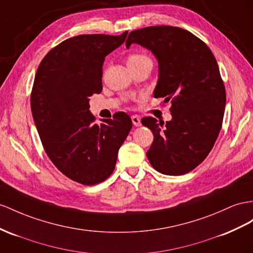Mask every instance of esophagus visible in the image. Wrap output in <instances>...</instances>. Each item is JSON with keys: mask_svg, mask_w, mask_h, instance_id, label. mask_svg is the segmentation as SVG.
Here are the masks:
<instances>
[{"mask_svg": "<svg viewBox=\"0 0 253 253\" xmlns=\"http://www.w3.org/2000/svg\"><path fill=\"white\" fill-rule=\"evenodd\" d=\"M131 121H132V124H133L135 127H139V126H141V119L139 118L138 115H133V116H131Z\"/></svg>", "mask_w": 253, "mask_h": 253, "instance_id": "esophagus-1", "label": "esophagus"}]
</instances>
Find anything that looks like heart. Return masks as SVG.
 Listing matches in <instances>:
<instances>
[{
    "label": "heart",
    "instance_id": "obj_1",
    "mask_svg": "<svg viewBox=\"0 0 253 253\" xmlns=\"http://www.w3.org/2000/svg\"><path fill=\"white\" fill-rule=\"evenodd\" d=\"M145 59H148V57L146 55H143V54H130L127 57V64L138 62V61H141V60H145Z\"/></svg>",
    "mask_w": 253,
    "mask_h": 253
}]
</instances>
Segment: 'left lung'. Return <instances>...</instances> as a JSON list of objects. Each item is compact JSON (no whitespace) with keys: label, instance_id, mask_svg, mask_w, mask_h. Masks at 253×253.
<instances>
[{"label":"left lung","instance_id":"1","mask_svg":"<svg viewBox=\"0 0 253 253\" xmlns=\"http://www.w3.org/2000/svg\"><path fill=\"white\" fill-rule=\"evenodd\" d=\"M140 44L156 57L154 97L171 100L172 120L141 121L154 141L146 155L155 170L183 175L207 157L218 138L225 108V88L211 49L190 32L176 27H148L129 33L126 47Z\"/></svg>","mask_w":253,"mask_h":253}]
</instances>
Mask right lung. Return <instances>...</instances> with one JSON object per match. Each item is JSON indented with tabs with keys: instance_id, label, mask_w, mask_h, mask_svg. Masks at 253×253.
Listing matches in <instances>:
<instances>
[{
	"instance_id": "obj_1",
	"label": "right lung",
	"mask_w": 253,
	"mask_h": 253,
	"mask_svg": "<svg viewBox=\"0 0 253 253\" xmlns=\"http://www.w3.org/2000/svg\"><path fill=\"white\" fill-rule=\"evenodd\" d=\"M127 34L68 38L49 51L35 75L31 110L44 151L64 175L82 185L98 184L111 175L132 127L124 112L97 125L89 111V97L102 90L105 57Z\"/></svg>"
}]
</instances>
